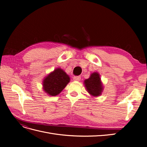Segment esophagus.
Returning <instances> with one entry per match:
<instances>
[{"mask_svg":"<svg viewBox=\"0 0 147 147\" xmlns=\"http://www.w3.org/2000/svg\"><path fill=\"white\" fill-rule=\"evenodd\" d=\"M73 78H74V80H75V81H80L81 80V77L80 76H74Z\"/></svg>","mask_w":147,"mask_h":147,"instance_id":"obj_1","label":"esophagus"}]
</instances>
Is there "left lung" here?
<instances>
[{
	"label": "left lung",
	"mask_w": 147,
	"mask_h": 147,
	"mask_svg": "<svg viewBox=\"0 0 147 147\" xmlns=\"http://www.w3.org/2000/svg\"><path fill=\"white\" fill-rule=\"evenodd\" d=\"M84 82L87 91L91 96L97 97L101 94L103 87H102L100 76L98 73H92L90 77L85 80Z\"/></svg>",
	"instance_id": "left-lung-1"
}]
</instances>
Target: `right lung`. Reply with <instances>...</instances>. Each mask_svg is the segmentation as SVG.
Returning <instances> with one entry per match:
<instances>
[{"instance_id": "add662e5", "label": "right lung", "mask_w": 147, "mask_h": 147, "mask_svg": "<svg viewBox=\"0 0 147 147\" xmlns=\"http://www.w3.org/2000/svg\"><path fill=\"white\" fill-rule=\"evenodd\" d=\"M69 82V75L63 70L57 68L43 80V88L48 94L55 96L64 90Z\"/></svg>"}]
</instances>
